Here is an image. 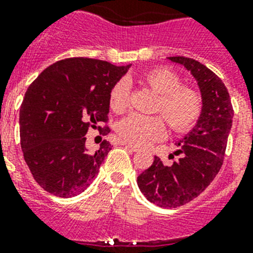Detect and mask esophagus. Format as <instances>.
I'll return each mask as SVG.
<instances>
[{"instance_id":"esophagus-1","label":"esophagus","mask_w":253,"mask_h":253,"mask_svg":"<svg viewBox=\"0 0 253 253\" xmlns=\"http://www.w3.org/2000/svg\"><path fill=\"white\" fill-rule=\"evenodd\" d=\"M121 144H122V145L126 146V148H128V149H131V150H132V152H139V150H140L139 146L132 145V144L127 143V141H122V143H121Z\"/></svg>"}]
</instances>
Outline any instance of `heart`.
<instances>
[{
	"label": "heart",
	"mask_w": 253,
	"mask_h": 253,
	"mask_svg": "<svg viewBox=\"0 0 253 253\" xmlns=\"http://www.w3.org/2000/svg\"><path fill=\"white\" fill-rule=\"evenodd\" d=\"M141 81L159 95L156 113L164 117L132 114L123 118L117 126V132L125 141L136 146H145L162 140L167 133L165 118L176 132L190 130L197 123L202 113V96L192 87L181 86V80L175 72L167 68H156L143 74ZM128 95L130 91L125 81L114 84L109 94L110 109L117 114L126 112Z\"/></svg>",
	"instance_id": "obj_1"
}]
</instances>
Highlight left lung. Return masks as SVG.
<instances>
[{"mask_svg": "<svg viewBox=\"0 0 253 253\" xmlns=\"http://www.w3.org/2000/svg\"><path fill=\"white\" fill-rule=\"evenodd\" d=\"M198 82L203 108L198 123L177 143V162L165 166L154 157L152 166L137 176L140 190L154 205L175 209L197 198L215 179L224 162L234 110L228 88L211 69L194 59L171 56Z\"/></svg>", "mask_w": 253, "mask_h": 253, "instance_id": "8db88e82", "label": "left lung"}]
</instances>
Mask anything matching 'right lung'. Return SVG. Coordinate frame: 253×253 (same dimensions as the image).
<instances>
[{
  "label": "right lung",
  "mask_w": 253,
  "mask_h": 253,
  "mask_svg": "<svg viewBox=\"0 0 253 253\" xmlns=\"http://www.w3.org/2000/svg\"><path fill=\"white\" fill-rule=\"evenodd\" d=\"M130 65L63 59L28 87L20 107V145L33 179L46 192L74 197L96 177L112 145L103 140L96 152L88 153L84 135L90 127L110 132L109 94ZM100 123L106 126H97Z\"/></svg>",
  "instance_id": "1"
}]
</instances>
